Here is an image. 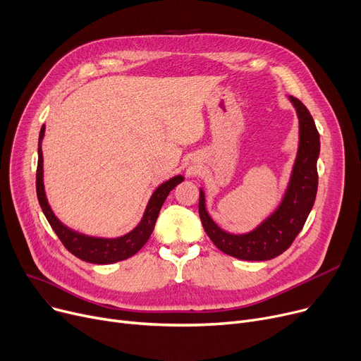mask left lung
Masks as SVG:
<instances>
[{
  "label": "left lung",
  "mask_w": 361,
  "mask_h": 361,
  "mask_svg": "<svg viewBox=\"0 0 361 361\" xmlns=\"http://www.w3.org/2000/svg\"><path fill=\"white\" fill-rule=\"evenodd\" d=\"M298 118V147L286 192L275 211L249 233L222 230L206 209L200 187L199 215L206 234L225 255L241 260H269L286 252L305 225L317 193V158L320 137L309 109L288 97Z\"/></svg>",
  "instance_id": "obj_1"
}]
</instances>
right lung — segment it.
I'll return each mask as SVG.
<instances>
[{"mask_svg":"<svg viewBox=\"0 0 361 361\" xmlns=\"http://www.w3.org/2000/svg\"><path fill=\"white\" fill-rule=\"evenodd\" d=\"M45 136V126H42L39 133V143H37V169H36V195L39 204L42 207V212L47 216L49 225L55 234L59 235L64 247L73 253L75 257H79L89 263L97 264H109L120 260H126L136 255L146 241L149 240L152 231L155 228V224L159 215L161 207L173 188L184 181L183 176H174L168 181L159 184L155 192L152 193L146 209L140 222L133 228L130 233L116 237V238H106V237H92L82 234L79 231H74L64 225L59 218L55 216L54 211L47 199L45 185H44V155H42V140Z\"/></svg>","mask_w":361,"mask_h":361,"instance_id":"obj_1","label":"right lung"}]
</instances>
